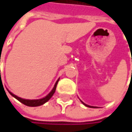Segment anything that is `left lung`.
<instances>
[{
  "label": "left lung",
  "instance_id": "1",
  "mask_svg": "<svg viewBox=\"0 0 132 132\" xmlns=\"http://www.w3.org/2000/svg\"><path fill=\"white\" fill-rule=\"evenodd\" d=\"M82 103H83V102H82ZM83 104H84V103H83ZM84 105H85V106H87V107H91V108H95V107H93V106H89V105H87V104H84Z\"/></svg>",
  "mask_w": 132,
  "mask_h": 132
}]
</instances>
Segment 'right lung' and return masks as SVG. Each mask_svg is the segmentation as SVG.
I'll return each instance as SVG.
<instances>
[{
    "label": "right lung",
    "instance_id": "obj_1",
    "mask_svg": "<svg viewBox=\"0 0 132 132\" xmlns=\"http://www.w3.org/2000/svg\"><path fill=\"white\" fill-rule=\"evenodd\" d=\"M58 81L59 80L56 82V84L54 85V87H53V89L51 90V92L48 94L47 96H45L43 98L38 99V100H26V99H23L21 98H20V97H18V96L15 95H14V94L12 93L11 92H9V93L12 95L13 97H14L15 98L18 99V101H20L22 104H25V105H26V106H38L43 105V104H44L45 103H46L48 100L53 96V95L54 94V93H55V91H56V85H57Z\"/></svg>",
    "mask_w": 132,
    "mask_h": 132
}]
</instances>
